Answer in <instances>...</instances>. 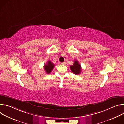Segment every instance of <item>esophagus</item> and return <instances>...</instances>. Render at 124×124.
<instances>
[{"label":"esophagus","mask_w":124,"mask_h":124,"mask_svg":"<svg viewBox=\"0 0 124 124\" xmlns=\"http://www.w3.org/2000/svg\"><path fill=\"white\" fill-rule=\"evenodd\" d=\"M61 64H62V65H65V64H66V62H61Z\"/></svg>","instance_id":"1"}]
</instances>
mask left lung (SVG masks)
<instances>
[{
  "instance_id": "8db88e82",
  "label": "left lung",
  "mask_w": 124,
  "mask_h": 124,
  "mask_svg": "<svg viewBox=\"0 0 124 124\" xmlns=\"http://www.w3.org/2000/svg\"><path fill=\"white\" fill-rule=\"evenodd\" d=\"M71 71L75 75H79L81 72V67L77 60H75L73 65L70 66Z\"/></svg>"
}]
</instances>
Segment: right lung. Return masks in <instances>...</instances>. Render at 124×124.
I'll return each mask as SVG.
<instances>
[{"label": "right lung", "instance_id": "1", "mask_svg": "<svg viewBox=\"0 0 124 124\" xmlns=\"http://www.w3.org/2000/svg\"><path fill=\"white\" fill-rule=\"evenodd\" d=\"M54 67V64L50 61H47V63L44 66V69L46 74H50Z\"/></svg>", "mask_w": 124, "mask_h": 124}]
</instances>
